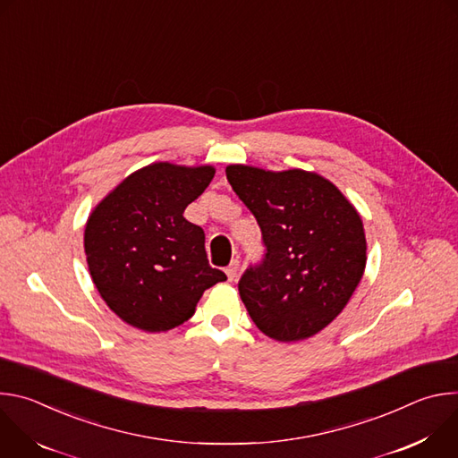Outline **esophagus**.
I'll use <instances>...</instances> for the list:
<instances>
[{"instance_id": "1", "label": "esophagus", "mask_w": 458, "mask_h": 458, "mask_svg": "<svg viewBox=\"0 0 458 458\" xmlns=\"http://www.w3.org/2000/svg\"><path fill=\"white\" fill-rule=\"evenodd\" d=\"M226 276H228V281H233L237 277V272H239V259H232V263L226 267Z\"/></svg>"}]
</instances>
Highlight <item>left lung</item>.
Masks as SVG:
<instances>
[{"instance_id": "1", "label": "left lung", "mask_w": 458, "mask_h": 458, "mask_svg": "<svg viewBox=\"0 0 458 458\" xmlns=\"http://www.w3.org/2000/svg\"><path fill=\"white\" fill-rule=\"evenodd\" d=\"M226 179L257 219L265 257L239 279L241 299L265 335L293 343L326 328L366 268V237L352 203L317 174L226 166Z\"/></svg>"}]
</instances>
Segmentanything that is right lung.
Returning <instances> with one entry per match:
<instances>
[{
	"mask_svg": "<svg viewBox=\"0 0 458 458\" xmlns=\"http://www.w3.org/2000/svg\"><path fill=\"white\" fill-rule=\"evenodd\" d=\"M214 174L212 166L154 163L128 175L89 217L92 281L130 326L172 330L193 315L205 290L226 281L208 265L203 228L182 217Z\"/></svg>",
	"mask_w": 458,
	"mask_h": 458,
	"instance_id": "1",
	"label": "right lung"
}]
</instances>
